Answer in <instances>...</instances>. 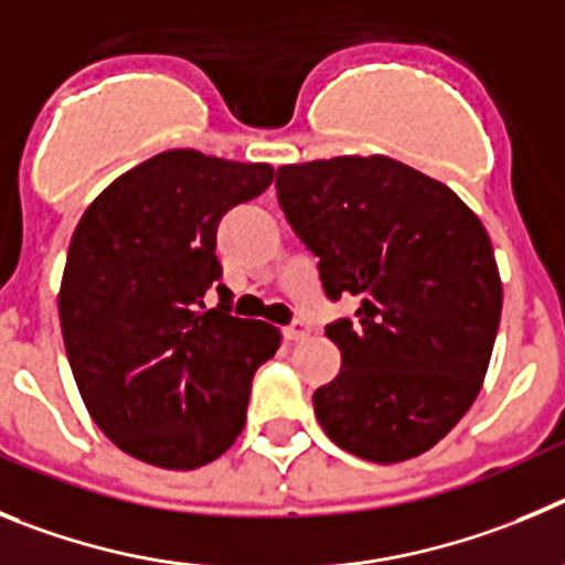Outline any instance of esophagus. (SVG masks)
I'll use <instances>...</instances> for the list:
<instances>
[{
    "label": "esophagus",
    "mask_w": 565,
    "mask_h": 565,
    "mask_svg": "<svg viewBox=\"0 0 565 565\" xmlns=\"http://www.w3.org/2000/svg\"><path fill=\"white\" fill-rule=\"evenodd\" d=\"M309 334L307 320H292L289 327H284V338L287 340H303Z\"/></svg>",
    "instance_id": "obj_1"
}]
</instances>
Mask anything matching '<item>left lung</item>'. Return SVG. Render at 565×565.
Masks as SVG:
<instances>
[{
  "label": "left lung",
  "instance_id": "8db88e82",
  "mask_svg": "<svg viewBox=\"0 0 565 565\" xmlns=\"http://www.w3.org/2000/svg\"><path fill=\"white\" fill-rule=\"evenodd\" d=\"M278 205L329 301L340 374L315 391L329 439L377 465L414 459L467 414L490 365L501 278L479 216L441 182L391 157L284 166Z\"/></svg>",
  "mask_w": 565,
  "mask_h": 565
}]
</instances>
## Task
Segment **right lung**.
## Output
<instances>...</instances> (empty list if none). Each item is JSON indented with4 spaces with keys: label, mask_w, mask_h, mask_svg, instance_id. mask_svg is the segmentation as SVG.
<instances>
[{
    "label": "right lung",
    "mask_w": 565,
    "mask_h": 565,
    "mask_svg": "<svg viewBox=\"0 0 565 565\" xmlns=\"http://www.w3.org/2000/svg\"><path fill=\"white\" fill-rule=\"evenodd\" d=\"M270 182L264 162L177 149L126 171L81 216L61 278V334L86 408L124 454L194 470L245 428L253 374L281 334L231 312L216 227ZM207 288L221 295L213 310Z\"/></svg>",
    "instance_id": "1"
}]
</instances>
